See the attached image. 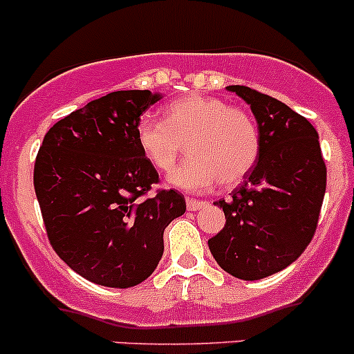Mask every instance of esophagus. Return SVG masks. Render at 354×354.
I'll list each match as a JSON object with an SVG mask.
<instances>
[{"label":"esophagus","mask_w":354,"mask_h":354,"mask_svg":"<svg viewBox=\"0 0 354 354\" xmlns=\"http://www.w3.org/2000/svg\"><path fill=\"white\" fill-rule=\"evenodd\" d=\"M205 205L204 201H197V198H187V209L188 211H198Z\"/></svg>","instance_id":"1"}]
</instances>
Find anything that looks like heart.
Here are the masks:
<instances>
[{"instance_id":"obj_1","label":"heart","mask_w":354,"mask_h":354,"mask_svg":"<svg viewBox=\"0 0 354 354\" xmlns=\"http://www.w3.org/2000/svg\"><path fill=\"white\" fill-rule=\"evenodd\" d=\"M136 142L156 169L171 171L187 143L188 160L169 181L187 192H204L221 183H240L259 159L261 136L256 121L243 109L212 97L178 98L166 109V121L143 115Z\"/></svg>"}]
</instances>
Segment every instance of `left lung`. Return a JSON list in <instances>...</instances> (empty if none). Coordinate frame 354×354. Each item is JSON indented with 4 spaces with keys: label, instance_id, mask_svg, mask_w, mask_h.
I'll list each match as a JSON object with an SVG mask.
<instances>
[{
    "label": "left lung",
    "instance_id": "8db88e82",
    "mask_svg": "<svg viewBox=\"0 0 354 354\" xmlns=\"http://www.w3.org/2000/svg\"><path fill=\"white\" fill-rule=\"evenodd\" d=\"M250 105L261 136L256 166L228 201L214 202L226 223L209 239L218 264L240 280L287 268L315 235L327 166L317 129L277 98L247 86H228Z\"/></svg>",
    "mask_w": 354,
    "mask_h": 354
}]
</instances>
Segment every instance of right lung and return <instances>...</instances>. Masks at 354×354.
Instances as JSON below:
<instances>
[{
    "label": "right lung",
    "instance_id": "right-lung-1",
    "mask_svg": "<svg viewBox=\"0 0 354 354\" xmlns=\"http://www.w3.org/2000/svg\"><path fill=\"white\" fill-rule=\"evenodd\" d=\"M160 95L114 91L60 119L44 135L34 190L48 240L68 268L104 287L149 279L164 230L187 209L180 192L157 190L159 173L136 142V124Z\"/></svg>",
    "mask_w": 354,
    "mask_h": 354
}]
</instances>
